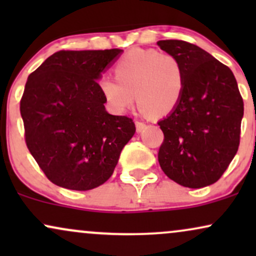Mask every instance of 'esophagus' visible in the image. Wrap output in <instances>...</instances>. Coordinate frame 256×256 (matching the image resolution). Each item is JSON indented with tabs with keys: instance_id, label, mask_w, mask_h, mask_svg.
<instances>
[{
	"instance_id": "obj_1",
	"label": "esophagus",
	"mask_w": 256,
	"mask_h": 256,
	"mask_svg": "<svg viewBox=\"0 0 256 256\" xmlns=\"http://www.w3.org/2000/svg\"><path fill=\"white\" fill-rule=\"evenodd\" d=\"M146 128V125L144 124V122H136V130H137V132H140V131H143L144 130V128Z\"/></svg>"
}]
</instances>
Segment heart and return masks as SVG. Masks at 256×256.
Here are the masks:
<instances>
[{"label": "heart", "instance_id": "heart-1", "mask_svg": "<svg viewBox=\"0 0 256 256\" xmlns=\"http://www.w3.org/2000/svg\"><path fill=\"white\" fill-rule=\"evenodd\" d=\"M116 80L98 79V88L108 106L122 113L136 101L144 112L161 116L171 113L183 95L185 73L180 60L155 49H134L114 67Z\"/></svg>", "mask_w": 256, "mask_h": 256}]
</instances>
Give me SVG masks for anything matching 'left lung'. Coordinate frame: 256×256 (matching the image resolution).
<instances>
[{
  "mask_svg": "<svg viewBox=\"0 0 256 256\" xmlns=\"http://www.w3.org/2000/svg\"><path fill=\"white\" fill-rule=\"evenodd\" d=\"M180 60L185 73L177 107L158 122L164 132L158 164L183 186L198 189L224 174L240 146L243 98L228 66L185 40H158Z\"/></svg>",
  "mask_w": 256,
  "mask_h": 256,
  "instance_id": "1",
  "label": "left lung"
}]
</instances>
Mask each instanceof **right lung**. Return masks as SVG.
<instances>
[{"mask_svg": "<svg viewBox=\"0 0 256 256\" xmlns=\"http://www.w3.org/2000/svg\"><path fill=\"white\" fill-rule=\"evenodd\" d=\"M122 52L60 50L28 76L20 100L25 142L58 186L86 192L104 184L134 134L131 118L106 112L98 83Z\"/></svg>", "mask_w": 256, "mask_h": 256, "instance_id": "obj_1", "label": "right lung"}]
</instances>
